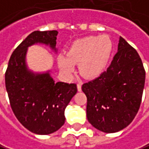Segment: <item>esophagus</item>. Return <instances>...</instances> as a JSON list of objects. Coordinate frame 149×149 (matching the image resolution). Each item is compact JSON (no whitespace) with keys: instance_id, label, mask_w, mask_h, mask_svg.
Wrapping results in <instances>:
<instances>
[{"instance_id":"obj_1","label":"esophagus","mask_w":149,"mask_h":149,"mask_svg":"<svg viewBox=\"0 0 149 149\" xmlns=\"http://www.w3.org/2000/svg\"><path fill=\"white\" fill-rule=\"evenodd\" d=\"M77 90L78 91H81L82 90V85H81V84H77Z\"/></svg>"}]
</instances>
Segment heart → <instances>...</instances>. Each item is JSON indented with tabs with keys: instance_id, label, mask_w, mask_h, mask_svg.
I'll return each mask as SVG.
<instances>
[{
	"instance_id": "heart-1",
	"label": "heart",
	"mask_w": 149,
	"mask_h": 149,
	"mask_svg": "<svg viewBox=\"0 0 149 149\" xmlns=\"http://www.w3.org/2000/svg\"><path fill=\"white\" fill-rule=\"evenodd\" d=\"M113 49V43L107 36H85L73 42L66 54L58 55V66L65 78L72 77L77 64L84 77L96 78L106 71Z\"/></svg>"
}]
</instances>
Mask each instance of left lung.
<instances>
[{
  "instance_id": "1",
  "label": "left lung",
  "mask_w": 149,
  "mask_h": 149,
  "mask_svg": "<svg viewBox=\"0 0 149 149\" xmlns=\"http://www.w3.org/2000/svg\"><path fill=\"white\" fill-rule=\"evenodd\" d=\"M144 84L145 70L138 53L120 36L110 66L82 86L88 122L105 133L127 127L139 110Z\"/></svg>"
}]
</instances>
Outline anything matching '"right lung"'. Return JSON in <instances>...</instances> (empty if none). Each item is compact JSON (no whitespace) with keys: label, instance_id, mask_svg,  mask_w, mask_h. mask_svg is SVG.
I'll return each instance as SVG.
<instances>
[{"label":"right lung","instance_id":"right-lung-1","mask_svg":"<svg viewBox=\"0 0 149 149\" xmlns=\"http://www.w3.org/2000/svg\"><path fill=\"white\" fill-rule=\"evenodd\" d=\"M57 35V31L31 33L12 54L5 74L13 113L25 128L38 135L54 133L65 124V109L77 91L75 84L55 83L50 70L39 73L28 68V47L44 44L56 53Z\"/></svg>","mask_w":149,"mask_h":149}]
</instances>
